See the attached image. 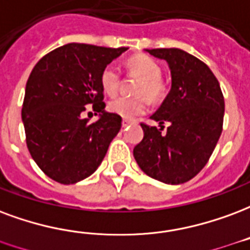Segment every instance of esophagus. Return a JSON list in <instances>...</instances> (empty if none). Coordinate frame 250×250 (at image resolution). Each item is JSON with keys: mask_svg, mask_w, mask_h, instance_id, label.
<instances>
[{"mask_svg": "<svg viewBox=\"0 0 250 250\" xmlns=\"http://www.w3.org/2000/svg\"><path fill=\"white\" fill-rule=\"evenodd\" d=\"M131 125V120L128 119H123V122H122V125L123 127H127V125Z\"/></svg>", "mask_w": 250, "mask_h": 250, "instance_id": "esophagus-1", "label": "esophagus"}]
</instances>
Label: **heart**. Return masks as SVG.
<instances>
[{
	"label": "heart",
	"mask_w": 250,
	"mask_h": 250,
	"mask_svg": "<svg viewBox=\"0 0 250 250\" xmlns=\"http://www.w3.org/2000/svg\"><path fill=\"white\" fill-rule=\"evenodd\" d=\"M127 67L131 73L139 75L140 81L135 87L136 97H119L108 103V110L125 119H134L135 116L142 115L147 111L148 101H159L164 94L160 75L162 67L153 58L148 55H136L128 59ZM122 73L115 64H107L101 73V84L108 95H115L120 87Z\"/></svg>",
	"instance_id": "1"
}]
</instances>
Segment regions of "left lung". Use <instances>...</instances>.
Segmentation results:
<instances>
[{"mask_svg":"<svg viewBox=\"0 0 250 250\" xmlns=\"http://www.w3.org/2000/svg\"><path fill=\"white\" fill-rule=\"evenodd\" d=\"M147 51L167 61L172 86L151 116L162 128L142 123L144 136L135 146V160L155 180L182 184L204 168L219 142L225 108L223 91L210 68L184 50ZM164 123L170 125L166 134L161 132Z\"/></svg>","mask_w":250,"mask_h":250,"instance_id":"obj_1","label":"left lung"}]
</instances>
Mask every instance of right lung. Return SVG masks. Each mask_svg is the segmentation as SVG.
<instances>
[{
	"mask_svg": "<svg viewBox=\"0 0 250 250\" xmlns=\"http://www.w3.org/2000/svg\"><path fill=\"white\" fill-rule=\"evenodd\" d=\"M127 47L67 43L50 51L31 70L22 103L26 146L37 166L61 184H74L97 171L122 127L106 112L101 73ZM92 108L101 118H82Z\"/></svg>",
	"mask_w": 250,
	"mask_h": 250,
	"instance_id": "obj_1",
	"label": "right lung"
}]
</instances>
